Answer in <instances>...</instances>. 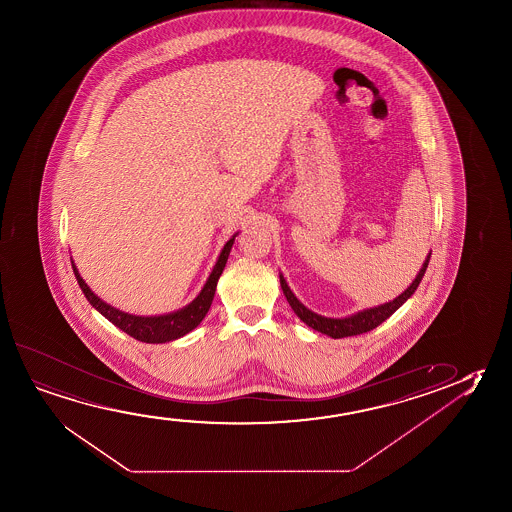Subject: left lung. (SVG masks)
Here are the masks:
<instances>
[{
    "instance_id": "left-lung-1",
    "label": "left lung",
    "mask_w": 512,
    "mask_h": 512,
    "mask_svg": "<svg viewBox=\"0 0 512 512\" xmlns=\"http://www.w3.org/2000/svg\"><path fill=\"white\" fill-rule=\"evenodd\" d=\"M429 259H431V252L425 257L424 264H422V268L418 271V275L415 276V280L397 298L388 301V303H383V305H378V307L365 308V310H360L356 314L346 315V317H324V315L312 312L310 308L305 307L294 296V292L291 291V287L285 282L282 273H280V285H282V291H284L285 298H287L289 305L294 310V314L298 315L303 323L310 326L312 330L328 335L331 339H344V337H353V335H360V333H367V331L378 328L379 324L385 323L386 319L394 314L397 308H401L417 291L418 285H420L422 278H424L425 269L429 266Z\"/></svg>"
}]
</instances>
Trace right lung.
Masks as SVG:
<instances>
[{"instance_id":"add662e5","label":"right lung","mask_w":512,"mask_h":512,"mask_svg":"<svg viewBox=\"0 0 512 512\" xmlns=\"http://www.w3.org/2000/svg\"><path fill=\"white\" fill-rule=\"evenodd\" d=\"M239 232H236L234 236L228 239L223 250L220 252V257L214 264L211 275L207 278L202 291L198 292L197 298L193 299L191 303H188L186 307L179 308L175 312L163 315H134L122 312L118 308L111 307L106 301L99 298L90 287L87 282L79 275L78 266L74 264L72 260V269H74V275L78 280L81 291L85 294V298L88 299V303L99 312L104 315L110 323L115 324L117 328L122 331H126L127 335H131L133 339L140 340V342H147V344H165V342H172V340L181 339L186 333L191 330H195L198 324L202 323L205 314L209 312L211 303H213L214 292H216V285L220 280L221 273L225 269L227 264L228 255L232 250V244L236 241V237Z\"/></svg>"}]
</instances>
